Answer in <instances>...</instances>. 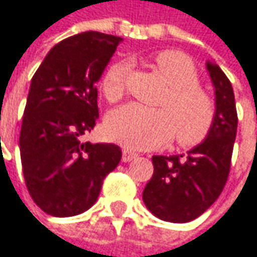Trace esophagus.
Segmentation results:
<instances>
[{
    "mask_svg": "<svg viewBox=\"0 0 257 257\" xmlns=\"http://www.w3.org/2000/svg\"><path fill=\"white\" fill-rule=\"evenodd\" d=\"M136 157H137V154H134V152H131V151H126V149H124V151L121 152V161H123V163H130V161L134 160Z\"/></svg>",
    "mask_w": 257,
    "mask_h": 257,
    "instance_id": "1",
    "label": "esophagus"
}]
</instances>
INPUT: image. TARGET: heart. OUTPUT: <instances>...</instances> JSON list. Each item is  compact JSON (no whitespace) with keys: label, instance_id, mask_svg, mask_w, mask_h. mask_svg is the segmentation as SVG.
Returning <instances> with one entry per match:
<instances>
[{"label":"heart","instance_id":"obj_1","mask_svg":"<svg viewBox=\"0 0 257 257\" xmlns=\"http://www.w3.org/2000/svg\"><path fill=\"white\" fill-rule=\"evenodd\" d=\"M154 63L169 93L161 100L164 109H149L137 103L114 109L105 120L108 139L134 151L154 149L169 143L173 136L184 148L199 145L209 134L215 106L199 87V75L193 61L178 51H161ZM126 63H114L102 78V91L109 102L123 97L126 88Z\"/></svg>","mask_w":257,"mask_h":257}]
</instances>
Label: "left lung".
Returning <instances> with one entry per match:
<instances>
[{"label": "left lung", "instance_id": "left-lung-1", "mask_svg": "<svg viewBox=\"0 0 257 257\" xmlns=\"http://www.w3.org/2000/svg\"><path fill=\"white\" fill-rule=\"evenodd\" d=\"M214 85L215 118L202 143L182 155H155L154 176L143 191L146 208L160 220L188 223L202 215L221 194L236 137L238 115L229 78L206 61Z\"/></svg>", "mask_w": 257, "mask_h": 257}]
</instances>
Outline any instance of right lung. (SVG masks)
Listing matches in <instances>:
<instances>
[{"mask_svg":"<svg viewBox=\"0 0 257 257\" xmlns=\"http://www.w3.org/2000/svg\"><path fill=\"white\" fill-rule=\"evenodd\" d=\"M121 37L85 31L57 43L36 70L22 118V172L36 205L54 217L90 209L121 158L115 145L82 137L99 117L97 88Z\"/></svg>","mask_w":257,"mask_h":257,"instance_id":"1","label":"right lung"}]
</instances>
